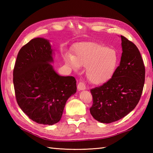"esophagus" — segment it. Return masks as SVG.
<instances>
[{
	"label": "esophagus",
	"instance_id": "34e87169",
	"mask_svg": "<svg viewBox=\"0 0 153 153\" xmlns=\"http://www.w3.org/2000/svg\"><path fill=\"white\" fill-rule=\"evenodd\" d=\"M77 89L78 90H85L86 89V86L85 85V83L83 82H79L78 84H77Z\"/></svg>",
	"mask_w": 153,
	"mask_h": 153
}]
</instances>
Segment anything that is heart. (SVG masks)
Listing matches in <instances>:
<instances>
[{
	"label": "heart",
	"instance_id": "heart-1",
	"mask_svg": "<svg viewBox=\"0 0 153 153\" xmlns=\"http://www.w3.org/2000/svg\"><path fill=\"white\" fill-rule=\"evenodd\" d=\"M74 56L67 54L65 61L74 70L87 68V79L101 85L112 78L118 63L116 51L95 42H83L74 48Z\"/></svg>",
	"mask_w": 153,
	"mask_h": 153
}]
</instances>
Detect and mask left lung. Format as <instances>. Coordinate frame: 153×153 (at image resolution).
Here are the masks:
<instances>
[{
  "label": "left lung",
  "mask_w": 153,
  "mask_h": 153,
  "mask_svg": "<svg viewBox=\"0 0 153 153\" xmlns=\"http://www.w3.org/2000/svg\"><path fill=\"white\" fill-rule=\"evenodd\" d=\"M122 54L119 66L112 78L102 85L91 89L93 105L90 113L97 121H118L132 111L143 89L145 68L136 45L122 36Z\"/></svg>",
  "instance_id": "left-lung-1"
}]
</instances>
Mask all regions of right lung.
Instances as JSON below:
<instances>
[{
	"mask_svg": "<svg viewBox=\"0 0 153 153\" xmlns=\"http://www.w3.org/2000/svg\"><path fill=\"white\" fill-rule=\"evenodd\" d=\"M49 41L35 38L23 46L13 71V83L19 106L33 121L53 125L62 118L67 100L76 93L73 76H60L53 65Z\"/></svg>",
	"mask_w": 153,
	"mask_h": 153,
	"instance_id": "right-lung-1",
	"label": "right lung"
}]
</instances>
